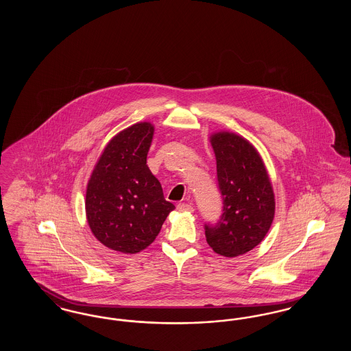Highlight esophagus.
Listing matches in <instances>:
<instances>
[{
	"label": "esophagus",
	"instance_id": "obj_1",
	"mask_svg": "<svg viewBox=\"0 0 351 351\" xmlns=\"http://www.w3.org/2000/svg\"><path fill=\"white\" fill-rule=\"evenodd\" d=\"M178 210H179V212H186V213H192V212H193V206H192L191 204L180 202V204H178Z\"/></svg>",
	"mask_w": 351,
	"mask_h": 351
}]
</instances>
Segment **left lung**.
<instances>
[{
	"label": "left lung",
	"mask_w": 351,
	"mask_h": 351,
	"mask_svg": "<svg viewBox=\"0 0 351 351\" xmlns=\"http://www.w3.org/2000/svg\"><path fill=\"white\" fill-rule=\"evenodd\" d=\"M217 162L223 213L216 225H205L208 245L233 258L258 246L275 216V195L262 156L250 142L232 132L210 135Z\"/></svg>",
	"instance_id": "1"
}]
</instances>
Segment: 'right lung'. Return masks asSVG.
Segmentation results:
<instances>
[{
	"label": "right lung",
	"mask_w": 351,
	"mask_h": 351,
	"mask_svg": "<svg viewBox=\"0 0 351 351\" xmlns=\"http://www.w3.org/2000/svg\"><path fill=\"white\" fill-rule=\"evenodd\" d=\"M151 122H138L105 146L86 185L85 215L93 235L112 250L136 254L150 246L175 205L151 173Z\"/></svg>",
	"instance_id": "add662e5"
}]
</instances>
